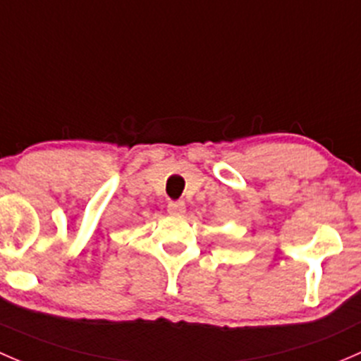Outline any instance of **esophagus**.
<instances>
[{
    "instance_id": "34e87169",
    "label": "esophagus",
    "mask_w": 361,
    "mask_h": 361,
    "mask_svg": "<svg viewBox=\"0 0 361 361\" xmlns=\"http://www.w3.org/2000/svg\"><path fill=\"white\" fill-rule=\"evenodd\" d=\"M166 210H169V214L173 215V217H180V215H184V212H185V203L184 202H170L169 207H166Z\"/></svg>"
}]
</instances>
